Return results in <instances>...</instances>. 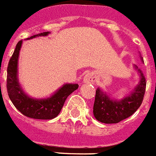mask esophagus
<instances>
[{"instance_id": "1", "label": "esophagus", "mask_w": 156, "mask_h": 156, "mask_svg": "<svg viewBox=\"0 0 156 156\" xmlns=\"http://www.w3.org/2000/svg\"><path fill=\"white\" fill-rule=\"evenodd\" d=\"M84 81L85 83H91V82L94 81V77L93 75L91 74H87L84 76Z\"/></svg>"}]
</instances>
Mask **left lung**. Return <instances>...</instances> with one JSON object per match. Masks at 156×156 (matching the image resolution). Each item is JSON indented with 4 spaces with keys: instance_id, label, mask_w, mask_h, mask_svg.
Listing matches in <instances>:
<instances>
[{
    "instance_id": "left-lung-1",
    "label": "left lung",
    "mask_w": 156,
    "mask_h": 156,
    "mask_svg": "<svg viewBox=\"0 0 156 156\" xmlns=\"http://www.w3.org/2000/svg\"><path fill=\"white\" fill-rule=\"evenodd\" d=\"M134 68L138 69L137 66ZM138 72L140 74L139 84L129 96L120 101L111 99L99 88L96 90L93 114L97 120L106 124L118 123L129 118L139 109L144 98L147 81L141 70L138 69Z\"/></svg>"
}]
</instances>
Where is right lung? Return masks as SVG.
Segmentation results:
<instances>
[{"instance_id":"add662e5","label":"right lung","mask_w":156,"mask_h":156,"mask_svg":"<svg viewBox=\"0 0 156 156\" xmlns=\"http://www.w3.org/2000/svg\"><path fill=\"white\" fill-rule=\"evenodd\" d=\"M50 32L34 34L27 39L48 35ZM22 40L17 43L7 68V92L9 99L23 115L34 119H52L58 115L68 96L76 90L77 84H65L47 99H34L28 97L22 90L17 79V62Z\"/></svg>"}]
</instances>
